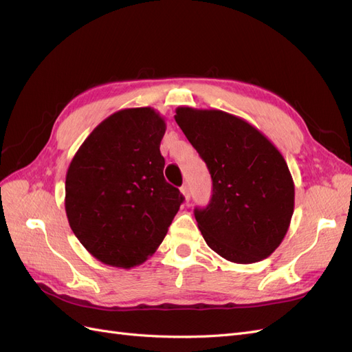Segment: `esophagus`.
Returning a JSON list of instances; mask_svg holds the SVG:
<instances>
[{
    "instance_id": "34e87169",
    "label": "esophagus",
    "mask_w": 352,
    "mask_h": 352,
    "mask_svg": "<svg viewBox=\"0 0 352 352\" xmlns=\"http://www.w3.org/2000/svg\"><path fill=\"white\" fill-rule=\"evenodd\" d=\"M180 192H182V195H184L185 201H186V202H189V199H190V190H189V188H188L186 185H184L182 188H180Z\"/></svg>"
}]
</instances>
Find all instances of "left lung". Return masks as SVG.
<instances>
[{
  "instance_id": "1",
  "label": "left lung",
  "mask_w": 352,
  "mask_h": 352,
  "mask_svg": "<svg viewBox=\"0 0 352 352\" xmlns=\"http://www.w3.org/2000/svg\"><path fill=\"white\" fill-rule=\"evenodd\" d=\"M175 120L212 179L208 207L195 210L202 238L232 263L267 258L289 229L295 204L280 151L257 127L226 111L177 107Z\"/></svg>"
}]
</instances>
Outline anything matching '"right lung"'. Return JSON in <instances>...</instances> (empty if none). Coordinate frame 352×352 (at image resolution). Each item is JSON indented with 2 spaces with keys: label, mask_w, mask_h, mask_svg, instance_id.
<instances>
[{
  "label": "right lung",
  "mask_w": 352,
  "mask_h": 352,
  "mask_svg": "<svg viewBox=\"0 0 352 352\" xmlns=\"http://www.w3.org/2000/svg\"><path fill=\"white\" fill-rule=\"evenodd\" d=\"M164 133V117L154 109H123L95 127L72 158L69 225L102 264L132 269L146 261L182 204V194L163 175Z\"/></svg>",
  "instance_id": "1"
}]
</instances>
